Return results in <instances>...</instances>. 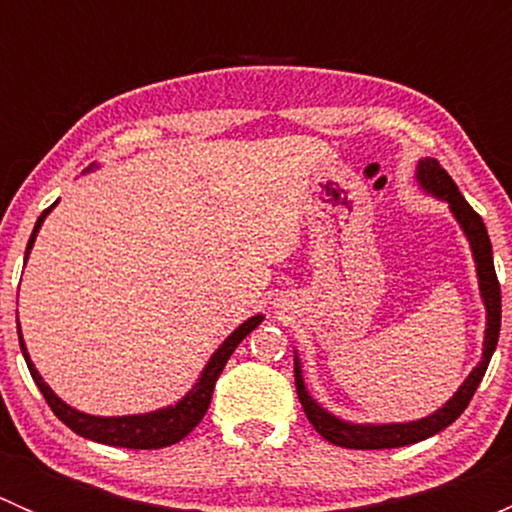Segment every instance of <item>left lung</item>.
I'll return each instance as SVG.
<instances>
[{"label":"left lung","instance_id":"1","mask_svg":"<svg viewBox=\"0 0 512 512\" xmlns=\"http://www.w3.org/2000/svg\"><path fill=\"white\" fill-rule=\"evenodd\" d=\"M416 180L426 193L436 195L438 200L448 203L453 218L461 225L463 235L468 237V245H471L473 260H476V272H478V287L480 297L485 304V339H483V356H480L476 369L468 374V379L458 386L456 394L446 401L438 411H433L431 416L418 418V421L409 423H352L344 421V418L329 414L327 409L317 404V401L309 396L307 386L302 379V366H299V356L294 354V386H297L299 404H302L304 414H307L309 423L317 428V433L322 438H327L329 443L342 448H359V451H376V448H399V446H411V443L423 441V438L436 436L438 431L451 426L463 411L471 404L473 394H476L480 379L485 376V369L490 364V356H493L495 347H498V334H500V285L498 277H495V265H493V247H490L488 230H485L483 220L471 205L466 203V198L461 195L458 185L453 183L451 175L441 168L436 158H423L418 160L416 168Z\"/></svg>","mask_w":512,"mask_h":512}]
</instances>
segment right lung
<instances>
[{"instance_id": "add662e5", "label": "right lung", "mask_w": 512, "mask_h": 512, "mask_svg": "<svg viewBox=\"0 0 512 512\" xmlns=\"http://www.w3.org/2000/svg\"><path fill=\"white\" fill-rule=\"evenodd\" d=\"M56 203H59V200H56ZM56 203L51 205V208H46L44 213L39 215V220H36L32 237H29V242H27L24 260H27L29 252H32L36 232H39L41 223H44L46 215L56 208ZM24 265H27V262H24ZM262 319H265L262 314H255V317H250L247 322H242L240 327H237L235 332H232L230 337L220 344L218 352L210 356V361L205 364L200 379L195 381L193 389H190L188 394L178 401V404L165 406V409H158V411H151V414H133V416H91V414H84V411L71 409L69 404H64V401H61L59 396L51 391V386L41 379V374L36 371L32 359H29L27 344H24V337H22V329L17 327V332H19V347H22V354H24V359H27L29 371H32L34 384L39 386V391L44 394L46 404H49L51 411L59 416V421H64L71 431L79 433V436H84V438H89V441L106 443V446L136 448V451H153V448L173 446V443H178L180 438L188 436V433L193 431L200 421H203V416L208 414L210 399H213L215 381H218V376L223 374L227 359H230V354L235 352L237 344H240L242 339H245L247 334H250L252 329L262 322Z\"/></svg>"}]
</instances>
